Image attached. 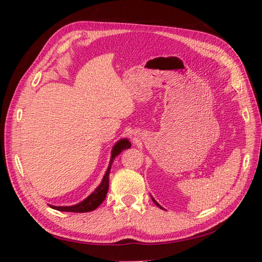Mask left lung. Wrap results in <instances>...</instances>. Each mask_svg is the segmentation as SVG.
Masks as SVG:
<instances>
[{
  "label": "left lung",
  "instance_id": "8db88e82",
  "mask_svg": "<svg viewBox=\"0 0 262 262\" xmlns=\"http://www.w3.org/2000/svg\"><path fill=\"white\" fill-rule=\"evenodd\" d=\"M153 201H154V202H155V204H156V205H157V207H160V208H161V209H162V207H161V205H160V204H158V203H157V202H156V201H155V200H154V199H153Z\"/></svg>",
  "mask_w": 262,
  "mask_h": 262
}]
</instances>
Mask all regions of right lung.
Returning <instances> with one entry per match:
<instances>
[{
  "instance_id": "1",
  "label": "right lung",
  "mask_w": 262,
  "mask_h": 262,
  "mask_svg": "<svg viewBox=\"0 0 262 262\" xmlns=\"http://www.w3.org/2000/svg\"><path fill=\"white\" fill-rule=\"evenodd\" d=\"M131 146V143L129 140L123 139L117 142L116 145L113 148L112 152V160H110V164L108 166V169L105 173L104 178H102L101 184L97 187V189L90 195L87 196L84 201L81 203L72 205V207H54V205H50V207L54 210L58 211H63V212H75V213H84V212H91L94 211L95 209H97L99 205L104 202L105 198L108 192V188H109V173H110V168H112V164L116 156L120 154L123 149L129 148Z\"/></svg>"
}]
</instances>
